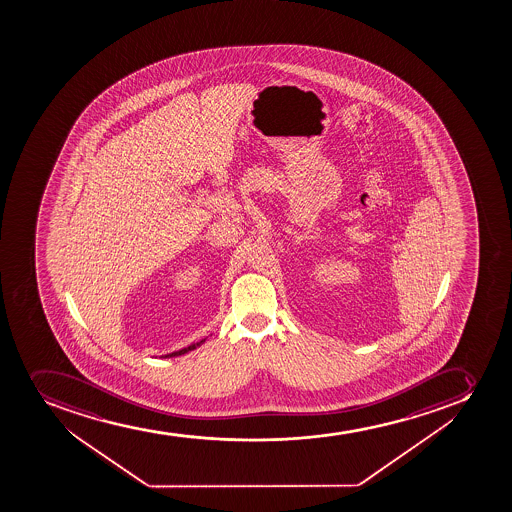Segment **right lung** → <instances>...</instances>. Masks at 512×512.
<instances>
[{
  "label": "right lung",
  "instance_id": "1",
  "mask_svg": "<svg viewBox=\"0 0 512 512\" xmlns=\"http://www.w3.org/2000/svg\"><path fill=\"white\" fill-rule=\"evenodd\" d=\"M207 340V337L205 339L200 340V342H197V344L188 345V347H185V349L177 350V352H172V354L162 355V357H178V355L187 354V352H190V350L197 349V347H200V345L203 344Z\"/></svg>",
  "mask_w": 512,
  "mask_h": 512
}]
</instances>
